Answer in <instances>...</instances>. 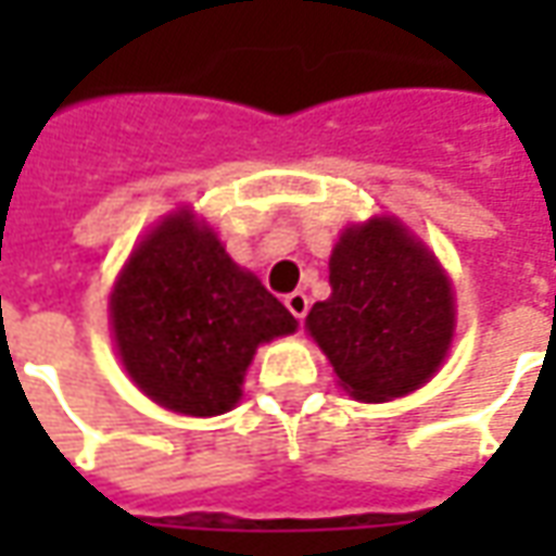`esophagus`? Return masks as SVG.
Listing matches in <instances>:
<instances>
[{"label":"esophagus","mask_w":556,"mask_h":556,"mask_svg":"<svg viewBox=\"0 0 556 556\" xmlns=\"http://www.w3.org/2000/svg\"><path fill=\"white\" fill-rule=\"evenodd\" d=\"M286 306H289V313L294 315L298 321H303L306 313H309V298H306L303 291H291L289 298H286Z\"/></svg>","instance_id":"obj_1"}]
</instances>
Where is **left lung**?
I'll list each match as a JSON object with an SVG mask.
<instances>
[{
    "mask_svg": "<svg viewBox=\"0 0 556 556\" xmlns=\"http://www.w3.org/2000/svg\"><path fill=\"white\" fill-rule=\"evenodd\" d=\"M330 289L306 315V330L351 396H408L441 369L455 333L453 282L396 217L339 235Z\"/></svg>",
    "mask_w": 556,
    "mask_h": 556,
    "instance_id": "1",
    "label": "left lung"
}]
</instances>
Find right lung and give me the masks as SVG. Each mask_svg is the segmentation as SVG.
Returning a JSON list of instances; mask_svg holds the SVG:
<instances>
[{"mask_svg": "<svg viewBox=\"0 0 556 556\" xmlns=\"http://www.w3.org/2000/svg\"><path fill=\"white\" fill-rule=\"evenodd\" d=\"M130 381L163 408L217 417L238 405L255 349L298 330L294 315L181 207L148 231L110 294Z\"/></svg>", "mask_w": 556, "mask_h": 556, "instance_id": "right-lung-1", "label": "right lung"}]
</instances>
